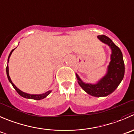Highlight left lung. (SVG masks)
Instances as JSON below:
<instances>
[{
    "label": "left lung",
    "mask_w": 134,
    "mask_h": 134,
    "mask_svg": "<svg viewBox=\"0 0 134 134\" xmlns=\"http://www.w3.org/2000/svg\"><path fill=\"white\" fill-rule=\"evenodd\" d=\"M99 40L111 48V62L106 75L95 85L85 83L76 74L78 83L88 94L95 97L106 96L111 94L122 80L124 75V63L122 53L119 47L105 35L98 36Z\"/></svg>",
    "instance_id": "1"
}]
</instances>
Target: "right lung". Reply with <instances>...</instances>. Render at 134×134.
Listing matches in <instances>:
<instances>
[{
  "label": "right lung",
  "instance_id": "obj_1",
  "mask_svg": "<svg viewBox=\"0 0 134 134\" xmlns=\"http://www.w3.org/2000/svg\"><path fill=\"white\" fill-rule=\"evenodd\" d=\"M14 50L12 49V51L10 52V55H9V57H8V63L9 62V59H10V56H11V54L12 53L13 51ZM6 74H7V76H8V79L9 81L11 83V84L12 85V86L14 87V88H15V91L18 92V93L19 94L20 96H21L22 97H24L25 98H29V99H33V100H42V99H43L44 98H46V96H48L49 94H50V92H51V91H48V92H46V93L44 94H27V93H25V92H23V91H20V90L19 89V88H17L16 87H15V85L14 84V83H12V81L11 79H10V75H9V71H8V66L7 65V66H6Z\"/></svg>",
  "mask_w": 134,
  "mask_h": 134
}]
</instances>
